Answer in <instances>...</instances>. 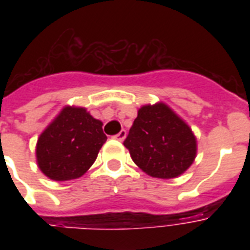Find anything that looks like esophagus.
I'll use <instances>...</instances> for the list:
<instances>
[{"mask_svg":"<svg viewBox=\"0 0 250 250\" xmlns=\"http://www.w3.org/2000/svg\"><path fill=\"white\" fill-rule=\"evenodd\" d=\"M125 136H127V132H125V129H122L121 132L117 133V135L114 136V139H117V140H119V141H123L125 139Z\"/></svg>","mask_w":250,"mask_h":250,"instance_id":"obj_1","label":"esophagus"}]
</instances>
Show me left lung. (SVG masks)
I'll list each match as a JSON object with an SVG mask.
<instances>
[{"mask_svg":"<svg viewBox=\"0 0 250 250\" xmlns=\"http://www.w3.org/2000/svg\"><path fill=\"white\" fill-rule=\"evenodd\" d=\"M123 144L141 170L161 179L183 174L197 152L192 129L165 104L143 106Z\"/></svg>","mask_w":250,"mask_h":250,"instance_id":"8db88e82","label":"left lung"}]
</instances>
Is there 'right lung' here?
I'll return each mask as SVG.
<instances>
[{"label":"right lung","mask_w":250,"mask_h":250,"mask_svg":"<svg viewBox=\"0 0 250 250\" xmlns=\"http://www.w3.org/2000/svg\"><path fill=\"white\" fill-rule=\"evenodd\" d=\"M106 139L102 122L83 107L66 106L37 140V165L53 180L80 178L93 165Z\"/></svg>","instance_id":"add662e5"}]
</instances>
